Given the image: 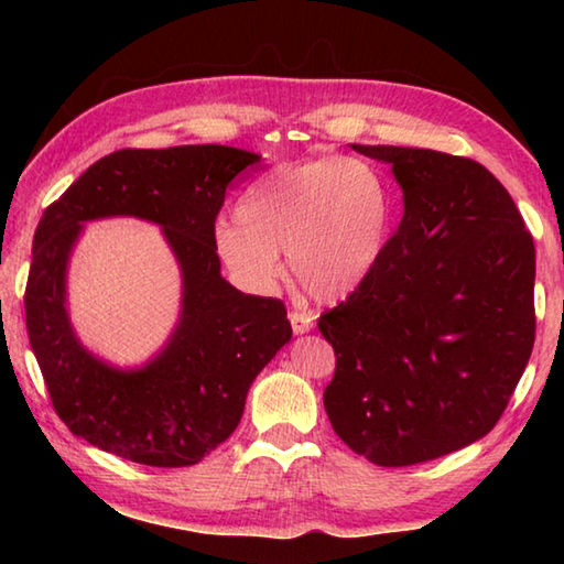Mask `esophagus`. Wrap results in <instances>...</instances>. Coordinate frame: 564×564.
<instances>
[{
    "instance_id": "34e87169",
    "label": "esophagus",
    "mask_w": 564,
    "mask_h": 564,
    "mask_svg": "<svg viewBox=\"0 0 564 564\" xmlns=\"http://www.w3.org/2000/svg\"><path fill=\"white\" fill-rule=\"evenodd\" d=\"M289 319H291V327H293L295 334H305V332L313 329V317L305 315V313H297V310H293Z\"/></svg>"
}]
</instances>
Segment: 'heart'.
Instances as JSON below:
<instances>
[{
	"label": "heart",
	"mask_w": 564,
	"mask_h": 564,
	"mask_svg": "<svg viewBox=\"0 0 564 564\" xmlns=\"http://www.w3.org/2000/svg\"><path fill=\"white\" fill-rule=\"evenodd\" d=\"M398 198L390 178L358 158L281 162L215 227V254L239 289L269 295L289 275L319 303L361 291L388 254Z\"/></svg>",
	"instance_id": "1"
}]
</instances>
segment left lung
Returning <instances> with one entry per match:
<instances>
[{
  "label": "left lung",
  "instance_id": "obj_1",
  "mask_svg": "<svg viewBox=\"0 0 564 564\" xmlns=\"http://www.w3.org/2000/svg\"><path fill=\"white\" fill-rule=\"evenodd\" d=\"M351 148L392 164L404 215L370 281L317 322L337 356L325 410L354 453L416 465L470 446L505 414L535 341V247L480 162Z\"/></svg>",
  "mask_w": 564,
  "mask_h": 564
}]
</instances>
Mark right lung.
<instances>
[{"label": "right lung", "mask_w": 564, "mask_h": 564, "mask_svg": "<svg viewBox=\"0 0 564 564\" xmlns=\"http://www.w3.org/2000/svg\"><path fill=\"white\" fill-rule=\"evenodd\" d=\"M259 154L225 145L118 150L45 208L33 237L26 329L57 416L106 453L152 467L196 465L237 429L249 386L291 341L279 297L245 295L220 275L215 218ZM158 221L183 267V315L150 365L121 371L78 344L64 307L68 251L87 219Z\"/></svg>", "instance_id": "1"}]
</instances>
